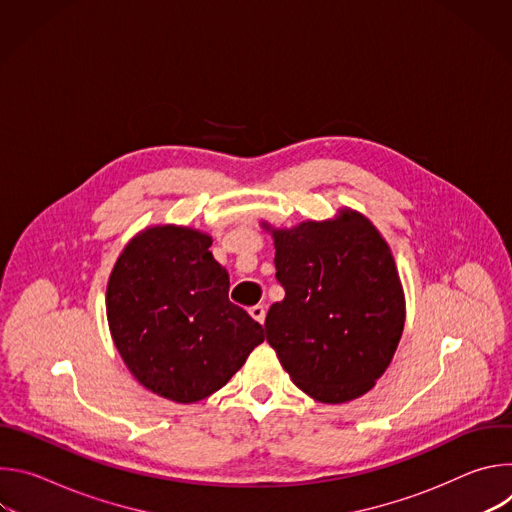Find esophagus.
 <instances>
[{"label":"esophagus","instance_id":"34e87169","mask_svg":"<svg viewBox=\"0 0 512 512\" xmlns=\"http://www.w3.org/2000/svg\"><path fill=\"white\" fill-rule=\"evenodd\" d=\"M249 314H251V318L253 320H257L259 324H263L265 322V306H261V304H257V306H253V308H249Z\"/></svg>","mask_w":512,"mask_h":512}]
</instances>
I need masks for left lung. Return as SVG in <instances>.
I'll use <instances>...</instances> for the list:
<instances>
[{
  "label": "left lung",
  "instance_id": "left-lung-1",
  "mask_svg": "<svg viewBox=\"0 0 512 512\" xmlns=\"http://www.w3.org/2000/svg\"><path fill=\"white\" fill-rule=\"evenodd\" d=\"M261 227L273 237L275 277L285 289L265 318L281 367L320 403L369 393L405 326V294L387 241L352 208L291 229Z\"/></svg>",
  "mask_w": 512,
  "mask_h": 512
}]
</instances>
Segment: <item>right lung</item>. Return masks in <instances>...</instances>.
<instances>
[{"label":"right lung","mask_w":512,"mask_h":512,"mask_svg":"<svg viewBox=\"0 0 512 512\" xmlns=\"http://www.w3.org/2000/svg\"><path fill=\"white\" fill-rule=\"evenodd\" d=\"M210 245L190 227H148L125 245L107 283V322L125 367L184 405L225 387L265 338L229 300V273Z\"/></svg>","instance_id":"obj_1"}]
</instances>
